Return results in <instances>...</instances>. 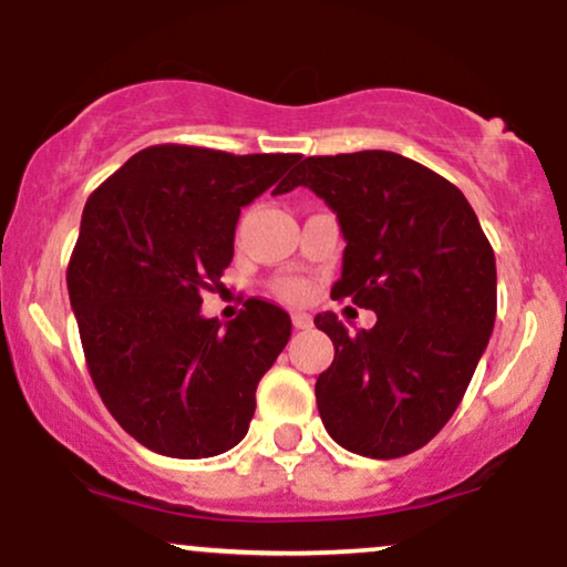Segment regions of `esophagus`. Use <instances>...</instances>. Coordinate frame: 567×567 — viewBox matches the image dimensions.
Instances as JSON below:
<instances>
[{"mask_svg":"<svg viewBox=\"0 0 567 567\" xmlns=\"http://www.w3.org/2000/svg\"><path fill=\"white\" fill-rule=\"evenodd\" d=\"M292 328H296V330H306V328H311L309 315H303V311H296V315H292Z\"/></svg>","mask_w":567,"mask_h":567,"instance_id":"34e87169","label":"esophagus"}]
</instances>
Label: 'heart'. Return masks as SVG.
I'll list each match as a JSON object with an SVG mask.
<instances>
[{"label":"heart","mask_w":567,"mask_h":567,"mask_svg":"<svg viewBox=\"0 0 567 567\" xmlns=\"http://www.w3.org/2000/svg\"><path fill=\"white\" fill-rule=\"evenodd\" d=\"M275 292L282 301L288 303H301L309 298V285L303 282V279H296V277H288V279H279L275 285Z\"/></svg>","instance_id":"b5f03b06"}]
</instances>
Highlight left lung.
<instances>
[{
    "instance_id": "left-lung-1",
    "label": "left lung",
    "mask_w": 567,
    "mask_h": 567,
    "mask_svg": "<svg viewBox=\"0 0 567 567\" xmlns=\"http://www.w3.org/2000/svg\"><path fill=\"white\" fill-rule=\"evenodd\" d=\"M338 216L347 250L330 296L375 311L349 333L324 311L336 347L317 379L322 424L368 458L424 447L458 408L496 322V256L464 194L394 152L306 157L292 175Z\"/></svg>"
}]
</instances>
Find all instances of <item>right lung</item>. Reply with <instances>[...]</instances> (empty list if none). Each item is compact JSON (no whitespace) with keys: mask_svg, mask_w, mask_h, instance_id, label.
Returning <instances> with one entry per match:
<instances>
[{"mask_svg":"<svg viewBox=\"0 0 567 567\" xmlns=\"http://www.w3.org/2000/svg\"><path fill=\"white\" fill-rule=\"evenodd\" d=\"M301 154L159 143L90 194L66 269L90 379L130 437L171 458L237 445L256 389L290 338L279 306L247 298L220 328L199 315L234 258L239 210L292 192Z\"/></svg>","mask_w":567,"mask_h":567,"instance_id":"add662e5","label":"right lung"}]
</instances>
